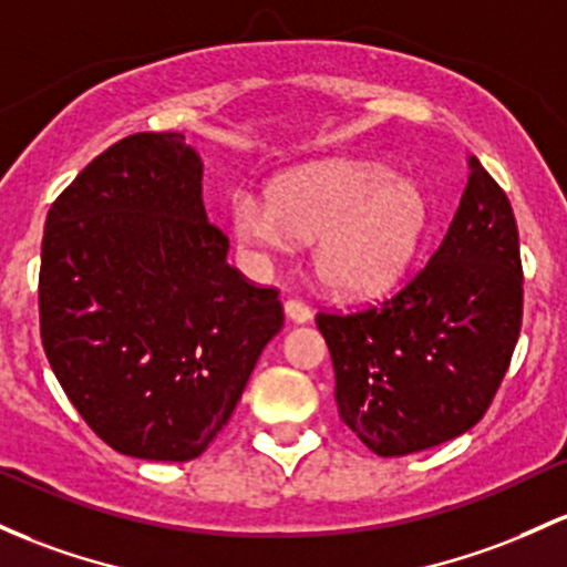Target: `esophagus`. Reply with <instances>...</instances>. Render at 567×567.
<instances>
[{
    "mask_svg": "<svg viewBox=\"0 0 567 567\" xmlns=\"http://www.w3.org/2000/svg\"><path fill=\"white\" fill-rule=\"evenodd\" d=\"M285 317H288L290 322H296V326H303V322L312 320V309L301 301H288L285 303Z\"/></svg>",
    "mask_w": 567,
    "mask_h": 567,
    "instance_id": "1",
    "label": "esophagus"
}]
</instances>
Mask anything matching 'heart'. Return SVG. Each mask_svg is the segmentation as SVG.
Returning <instances> with one entry per match:
<instances>
[{
	"label": "heart",
	"mask_w": 567,
	"mask_h": 567,
	"mask_svg": "<svg viewBox=\"0 0 567 567\" xmlns=\"http://www.w3.org/2000/svg\"><path fill=\"white\" fill-rule=\"evenodd\" d=\"M431 204L412 177L371 161H322L277 177L269 196H236L234 236L285 250L315 241V271L333 296L371 301L395 288L420 255Z\"/></svg>",
	"instance_id": "1"
}]
</instances>
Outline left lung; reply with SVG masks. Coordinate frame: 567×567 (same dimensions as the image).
Returning <instances> with one entry per match:
<instances>
[{"instance_id": "left-lung-1", "label": "left lung", "mask_w": 567, "mask_h": 567, "mask_svg": "<svg viewBox=\"0 0 567 567\" xmlns=\"http://www.w3.org/2000/svg\"><path fill=\"white\" fill-rule=\"evenodd\" d=\"M468 172L450 231L401 293L358 315H317L341 422L379 457L412 455L471 431L519 339L514 209L476 155Z\"/></svg>"}]
</instances>
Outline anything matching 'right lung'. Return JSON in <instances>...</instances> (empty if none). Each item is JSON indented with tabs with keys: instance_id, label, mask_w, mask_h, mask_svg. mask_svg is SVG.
<instances>
[{
	"instance_id": "1",
	"label": "right lung",
	"mask_w": 567,
	"mask_h": 567,
	"mask_svg": "<svg viewBox=\"0 0 567 567\" xmlns=\"http://www.w3.org/2000/svg\"><path fill=\"white\" fill-rule=\"evenodd\" d=\"M202 155L134 134L55 198L42 236L40 331L72 406L115 452L185 463L231 420L282 331L277 290L228 266Z\"/></svg>"
}]
</instances>
